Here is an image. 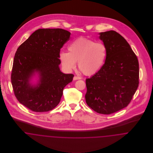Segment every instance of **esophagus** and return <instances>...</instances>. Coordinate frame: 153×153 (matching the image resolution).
Masks as SVG:
<instances>
[{
  "mask_svg": "<svg viewBox=\"0 0 153 153\" xmlns=\"http://www.w3.org/2000/svg\"><path fill=\"white\" fill-rule=\"evenodd\" d=\"M80 79H81V77H78V76H74L73 77V80H80Z\"/></svg>",
  "mask_w": 153,
  "mask_h": 153,
  "instance_id": "34e87169",
  "label": "esophagus"
}]
</instances>
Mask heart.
Segmentation results:
<instances>
[{
  "label": "heart",
  "mask_w": 153,
  "mask_h": 153,
  "mask_svg": "<svg viewBox=\"0 0 153 153\" xmlns=\"http://www.w3.org/2000/svg\"><path fill=\"white\" fill-rule=\"evenodd\" d=\"M68 52L62 51L59 59L63 68L71 71L76 66V62L81 71L87 76L97 73L103 65L107 56V48L102 42L80 37L68 46Z\"/></svg>",
  "instance_id": "1"
}]
</instances>
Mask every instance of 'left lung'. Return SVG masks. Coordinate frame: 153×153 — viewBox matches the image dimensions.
I'll use <instances>...</instances> for the list:
<instances>
[{
    "label": "left lung",
    "mask_w": 153,
    "mask_h": 153,
    "mask_svg": "<svg viewBox=\"0 0 153 153\" xmlns=\"http://www.w3.org/2000/svg\"><path fill=\"white\" fill-rule=\"evenodd\" d=\"M107 48L105 63L86 79L85 100L95 112L109 115L126 107L139 85L138 60L120 34L110 30L99 33Z\"/></svg>",
    "instance_id": "left-lung-1"
}]
</instances>
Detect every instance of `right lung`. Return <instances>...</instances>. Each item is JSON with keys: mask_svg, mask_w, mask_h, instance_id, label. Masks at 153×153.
Listing matches in <instances>:
<instances>
[{"mask_svg": "<svg viewBox=\"0 0 153 153\" xmlns=\"http://www.w3.org/2000/svg\"><path fill=\"white\" fill-rule=\"evenodd\" d=\"M71 33L62 29H40L22 43L15 53L11 80L15 96L20 103L37 112L51 111L60 102L63 90L72 82L73 74L60 71V49ZM35 72L39 83L29 81Z\"/></svg>", "mask_w": 153, "mask_h": 153, "instance_id": "right-lung-1", "label": "right lung"}]
</instances>
